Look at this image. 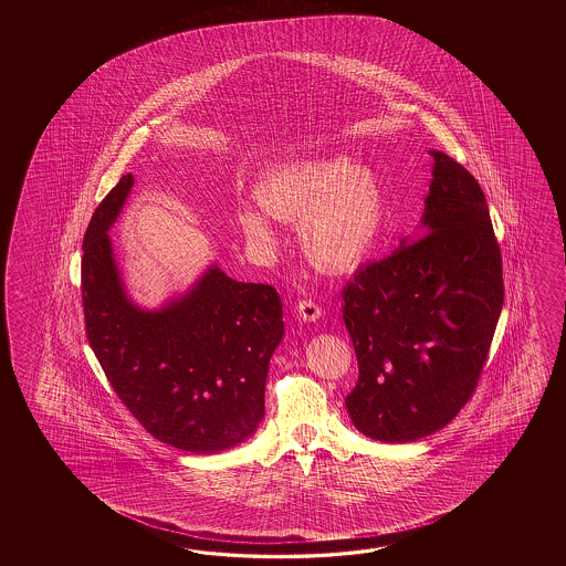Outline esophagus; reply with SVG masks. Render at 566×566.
Listing matches in <instances>:
<instances>
[{
	"label": "esophagus",
	"instance_id": "34e87169",
	"mask_svg": "<svg viewBox=\"0 0 566 566\" xmlns=\"http://www.w3.org/2000/svg\"><path fill=\"white\" fill-rule=\"evenodd\" d=\"M297 315H300V319H303V322H317L319 315H322V310H319V305L315 301L303 300L297 305Z\"/></svg>",
	"mask_w": 566,
	"mask_h": 566
}]
</instances>
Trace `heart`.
<instances>
[{
  "instance_id": "heart-1",
  "label": "heart",
  "mask_w": 566,
  "mask_h": 566,
  "mask_svg": "<svg viewBox=\"0 0 566 566\" xmlns=\"http://www.w3.org/2000/svg\"><path fill=\"white\" fill-rule=\"evenodd\" d=\"M254 198L269 217L300 220L303 253L329 271L360 265L385 227V193L376 171L346 156L273 169L259 181ZM237 224L256 251L275 247L277 234L261 210L241 206Z\"/></svg>"
}]
</instances>
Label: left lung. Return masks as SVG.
Wrapping results in <instances>:
<instances>
[{
    "label": "left lung",
    "mask_w": 566,
    "mask_h": 566,
    "mask_svg": "<svg viewBox=\"0 0 566 566\" xmlns=\"http://www.w3.org/2000/svg\"><path fill=\"white\" fill-rule=\"evenodd\" d=\"M421 237L356 271L342 291L358 358L346 397L354 427L410 443L443 429L470 400L504 305L502 254L480 184L431 149Z\"/></svg>",
    "instance_id": "left-lung-1"
}]
</instances>
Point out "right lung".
Masks as SVG:
<instances>
[{
	"label": "right lung",
	"instance_id": "add662e5",
	"mask_svg": "<svg viewBox=\"0 0 566 566\" xmlns=\"http://www.w3.org/2000/svg\"><path fill=\"white\" fill-rule=\"evenodd\" d=\"M105 196L83 241L86 337L123 405L157 441L218 453L247 441L265 417L269 360L285 334L277 291L218 265L180 297L144 310L127 295L108 230L133 188Z\"/></svg>",
	"mask_w": 566,
	"mask_h": 566
}]
</instances>
